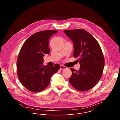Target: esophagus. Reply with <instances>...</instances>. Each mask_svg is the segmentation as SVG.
Instances as JSON below:
<instances>
[{
    "mask_svg": "<svg viewBox=\"0 0 120 120\" xmlns=\"http://www.w3.org/2000/svg\"><path fill=\"white\" fill-rule=\"evenodd\" d=\"M67 68V67L63 65H60V70H63V69H66Z\"/></svg>",
    "mask_w": 120,
    "mask_h": 120,
    "instance_id": "34e87169",
    "label": "esophagus"
}]
</instances>
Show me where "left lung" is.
Instances as JSON below:
<instances>
[{"label":"left lung","mask_w":120,"mask_h":120,"mask_svg":"<svg viewBox=\"0 0 120 120\" xmlns=\"http://www.w3.org/2000/svg\"><path fill=\"white\" fill-rule=\"evenodd\" d=\"M64 33L74 44L73 56L78 58L79 70L70 68L72 75L69 81L76 90L84 92L92 89L101 79L105 66V58L96 39L82 29L65 30Z\"/></svg>","instance_id":"left-lung-1"}]
</instances>
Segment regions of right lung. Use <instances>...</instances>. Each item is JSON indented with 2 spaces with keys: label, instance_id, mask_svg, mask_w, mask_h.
<instances>
[{
  "label": "right lung",
  "instance_id": "1",
  "mask_svg": "<svg viewBox=\"0 0 120 120\" xmlns=\"http://www.w3.org/2000/svg\"><path fill=\"white\" fill-rule=\"evenodd\" d=\"M56 30H45L31 36L23 45L17 59V74L27 90L38 93L45 90L53 75L60 69L59 64L53 66L43 64L45 54H49V40Z\"/></svg>",
  "mask_w": 120,
  "mask_h": 120
}]
</instances>
